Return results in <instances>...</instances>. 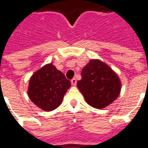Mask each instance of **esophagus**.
I'll return each instance as SVG.
<instances>
[{"instance_id": "obj_1", "label": "esophagus", "mask_w": 148, "mask_h": 148, "mask_svg": "<svg viewBox=\"0 0 148 148\" xmlns=\"http://www.w3.org/2000/svg\"><path fill=\"white\" fill-rule=\"evenodd\" d=\"M77 83V80H76V78H73L72 80H71V84L73 85V86H75Z\"/></svg>"}]
</instances>
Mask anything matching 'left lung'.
<instances>
[{
    "label": "left lung",
    "instance_id": "1",
    "mask_svg": "<svg viewBox=\"0 0 148 148\" xmlns=\"http://www.w3.org/2000/svg\"><path fill=\"white\" fill-rule=\"evenodd\" d=\"M77 86L90 106L104 109L116 99L121 90L117 74L98 59H92L84 66Z\"/></svg>",
    "mask_w": 148,
    "mask_h": 148
}]
</instances>
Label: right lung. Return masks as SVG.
<instances>
[{"mask_svg": "<svg viewBox=\"0 0 148 148\" xmlns=\"http://www.w3.org/2000/svg\"><path fill=\"white\" fill-rule=\"evenodd\" d=\"M70 87L71 82L54 65L49 63L31 77L27 94L36 106L49 112L61 105Z\"/></svg>", "mask_w": 148, "mask_h": 148, "instance_id": "obj_1", "label": "right lung"}]
</instances>
